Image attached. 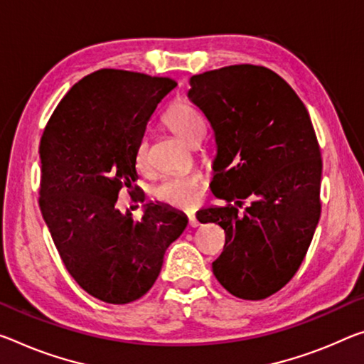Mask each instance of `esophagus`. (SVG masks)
<instances>
[{
	"label": "esophagus",
	"instance_id": "obj_1",
	"mask_svg": "<svg viewBox=\"0 0 364 364\" xmlns=\"http://www.w3.org/2000/svg\"><path fill=\"white\" fill-rule=\"evenodd\" d=\"M188 220H189V227H198L199 225V222H198V218H196V213L194 212H191V213H188Z\"/></svg>",
	"mask_w": 364,
	"mask_h": 364
}]
</instances>
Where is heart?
I'll return each instance as SVG.
<instances>
[{"label":"heart","mask_w":364,"mask_h":364,"mask_svg":"<svg viewBox=\"0 0 364 364\" xmlns=\"http://www.w3.org/2000/svg\"><path fill=\"white\" fill-rule=\"evenodd\" d=\"M164 124L173 134L189 146H196L203 139L205 132V121L198 109L184 102L173 103L164 114ZM136 166L147 170L149 166V144L146 137L137 142L134 152ZM204 184V175L200 171H186L180 175H171L161 180L154 188L155 199L160 203L180 209H189L199 200L200 189Z\"/></svg>","instance_id":"obj_1"}]
</instances>
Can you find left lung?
Returning <instances> with one entry per match:
<instances>
[{
  "label": "left lung",
  "mask_w": 364,
  "mask_h": 364,
  "mask_svg": "<svg viewBox=\"0 0 364 364\" xmlns=\"http://www.w3.org/2000/svg\"><path fill=\"white\" fill-rule=\"evenodd\" d=\"M188 99L215 136L213 194L227 200L198 212L225 230L212 270L243 299H264L301 265L321 217L322 160L304 103L279 74L236 65L189 79ZM247 198L250 205L240 211Z\"/></svg>",
  "instance_id": "obj_1"
}]
</instances>
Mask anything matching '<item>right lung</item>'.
<instances>
[{
    "label": "right lung",
    "mask_w": 364,
    "mask_h": 364,
    "mask_svg": "<svg viewBox=\"0 0 364 364\" xmlns=\"http://www.w3.org/2000/svg\"><path fill=\"white\" fill-rule=\"evenodd\" d=\"M168 77L100 69L80 79L51 114L40 142V210L61 261L97 299L136 301L151 290L183 212L147 203L139 220L117 209L137 180L134 152Z\"/></svg>",
    "instance_id": "right-lung-1"
}]
</instances>
